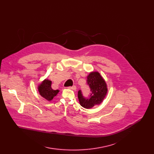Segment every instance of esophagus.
Instances as JSON below:
<instances>
[{"label": "esophagus", "instance_id": "obj_1", "mask_svg": "<svg viewBox=\"0 0 154 154\" xmlns=\"http://www.w3.org/2000/svg\"><path fill=\"white\" fill-rule=\"evenodd\" d=\"M68 88L70 89V90H74L75 91L76 90V86H69Z\"/></svg>", "mask_w": 154, "mask_h": 154}]
</instances>
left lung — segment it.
<instances>
[{
	"mask_svg": "<svg viewBox=\"0 0 154 154\" xmlns=\"http://www.w3.org/2000/svg\"><path fill=\"white\" fill-rule=\"evenodd\" d=\"M87 84L90 88L91 93L88 97H83L82 91H78V98L80 104L85 108H91L100 104L106 95L107 85L98 72H91L87 76Z\"/></svg>",
	"mask_w": 154,
	"mask_h": 154,
	"instance_id": "left-lung-1",
	"label": "left lung"
}]
</instances>
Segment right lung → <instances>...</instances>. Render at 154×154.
I'll use <instances>...</instances> for the list:
<instances>
[{
	"instance_id": "right-lung-1",
	"label": "right lung",
	"mask_w": 154,
	"mask_h": 154,
	"mask_svg": "<svg viewBox=\"0 0 154 154\" xmlns=\"http://www.w3.org/2000/svg\"><path fill=\"white\" fill-rule=\"evenodd\" d=\"M51 85L52 81L48 79H45L38 86V90L39 94L48 101L52 100L60 91L58 90H54L52 88Z\"/></svg>"
}]
</instances>
